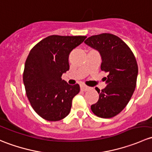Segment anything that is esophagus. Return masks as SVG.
I'll use <instances>...</instances> for the list:
<instances>
[{
  "mask_svg": "<svg viewBox=\"0 0 152 152\" xmlns=\"http://www.w3.org/2000/svg\"><path fill=\"white\" fill-rule=\"evenodd\" d=\"M80 87H81V90H83V91H87V90H88L89 89H90V87H88V86L85 85H81Z\"/></svg>",
  "mask_w": 152,
  "mask_h": 152,
  "instance_id": "obj_1",
  "label": "esophagus"
}]
</instances>
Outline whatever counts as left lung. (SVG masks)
Listing matches in <instances>:
<instances>
[{
	"mask_svg": "<svg viewBox=\"0 0 152 152\" xmlns=\"http://www.w3.org/2000/svg\"><path fill=\"white\" fill-rule=\"evenodd\" d=\"M85 44L100 53L101 69L108 73L107 87L100 90L99 101L91 105V110L102 118L117 115L125 108L136 87L138 67L134 53L118 37L108 33L90 37Z\"/></svg>",
	"mask_w": 152,
	"mask_h": 152,
	"instance_id": "obj_1",
	"label": "left lung"
}]
</instances>
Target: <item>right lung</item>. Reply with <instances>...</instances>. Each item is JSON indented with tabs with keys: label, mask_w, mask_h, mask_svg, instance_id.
Here are the masks:
<instances>
[{
	"label": "right lung",
	"mask_w": 152,
	"mask_h": 152,
	"mask_svg": "<svg viewBox=\"0 0 152 152\" xmlns=\"http://www.w3.org/2000/svg\"><path fill=\"white\" fill-rule=\"evenodd\" d=\"M85 36L51 35L38 42L26 60L23 84L32 108L40 117L57 121L70 113L73 97L80 91L78 84L62 79L69 70L71 50L84 42Z\"/></svg>",
	"instance_id": "1"
}]
</instances>
